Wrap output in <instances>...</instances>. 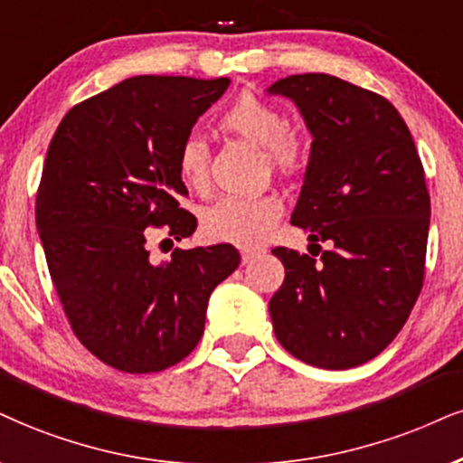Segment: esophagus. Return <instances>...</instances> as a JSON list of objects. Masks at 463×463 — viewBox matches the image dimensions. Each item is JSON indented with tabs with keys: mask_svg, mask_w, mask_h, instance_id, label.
Returning a JSON list of instances; mask_svg holds the SVG:
<instances>
[{
	"mask_svg": "<svg viewBox=\"0 0 463 463\" xmlns=\"http://www.w3.org/2000/svg\"><path fill=\"white\" fill-rule=\"evenodd\" d=\"M241 255H242V264H249V261H253V258H258L260 250L258 249H242Z\"/></svg>",
	"mask_w": 463,
	"mask_h": 463,
	"instance_id": "esophagus-1",
	"label": "esophagus"
}]
</instances>
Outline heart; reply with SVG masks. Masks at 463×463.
<instances>
[{
    "mask_svg": "<svg viewBox=\"0 0 463 463\" xmlns=\"http://www.w3.org/2000/svg\"><path fill=\"white\" fill-rule=\"evenodd\" d=\"M219 124L230 135L260 146L264 165L281 174H294L307 161V139L285 124L283 113L272 102L253 92H242L221 113ZM175 167L184 184L195 193L210 188V147L199 137H188L178 147ZM283 214L275 195L225 197L203 213V233L214 242L236 247H258L270 238Z\"/></svg>",
    "mask_w": 463,
    "mask_h": 463,
    "instance_id": "obj_1",
    "label": "heart"
}]
</instances>
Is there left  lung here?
Listing matches in <instances>:
<instances>
[{
	"label": "left lung",
	"mask_w": 463,
	"mask_h": 463,
	"mask_svg": "<svg viewBox=\"0 0 463 463\" xmlns=\"http://www.w3.org/2000/svg\"><path fill=\"white\" fill-rule=\"evenodd\" d=\"M292 99L313 135L292 225L309 253L275 247L285 281L275 335L298 361L350 369L395 339L425 281L430 191L412 135L384 96L324 72L268 90ZM329 244L321 249V242Z\"/></svg>",
	"instance_id": "left-lung-1"
}]
</instances>
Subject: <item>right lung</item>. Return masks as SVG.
Returning a JSON list of instances; mask_svg holds the SVG:
<instances>
[{"instance_id": "1", "label": "right lung", "mask_w": 463, "mask_h": 463, "mask_svg": "<svg viewBox=\"0 0 463 463\" xmlns=\"http://www.w3.org/2000/svg\"><path fill=\"white\" fill-rule=\"evenodd\" d=\"M227 85L127 79L74 105L51 139L36 195L51 281L74 336L113 369L154 373L186 358L210 294L241 264L232 244L175 247L167 261L147 249L154 233L171 242L197 230L175 156Z\"/></svg>"}]
</instances>
